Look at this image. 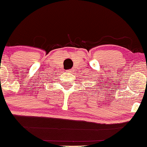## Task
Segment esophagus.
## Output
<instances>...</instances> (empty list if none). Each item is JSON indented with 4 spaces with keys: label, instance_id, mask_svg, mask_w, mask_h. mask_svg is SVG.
Wrapping results in <instances>:
<instances>
[{
    "label": "esophagus",
    "instance_id": "obj_1",
    "mask_svg": "<svg viewBox=\"0 0 147 147\" xmlns=\"http://www.w3.org/2000/svg\"><path fill=\"white\" fill-rule=\"evenodd\" d=\"M66 72H68V73H71L72 71L71 70H67V71Z\"/></svg>",
    "mask_w": 147,
    "mask_h": 147
}]
</instances>
